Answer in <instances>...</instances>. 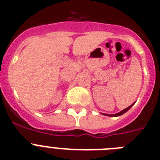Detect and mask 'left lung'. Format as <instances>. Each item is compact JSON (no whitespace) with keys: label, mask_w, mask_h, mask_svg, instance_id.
<instances>
[{"label":"left lung","mask_w":160,"mask_h":160,"mask_svg":"<svg viewBox=\"0 0 160 160\" xmlns=\"http://www.w3.org/2000/svg\"><path fill=\"white\" fill-rule=\"evenodd\" d=\"M133 105H134V103H133V104H131V106H129V107H128V108L124 109V110H122V111H120V112L118 113V114H105V115H107V116H113V117L119 116V115H122V114H124V113H125V112H127V111H128V110H130V108H131V107H132Z\"/></svg>","instance_id":"1"}]
</instances>
